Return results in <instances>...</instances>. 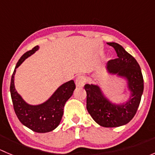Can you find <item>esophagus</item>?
<instances>
[{
    "mask_svg": "<svg viewBox=\"0 0 155 155\" xmlns=\"http://www.w3.org/2000/svg\"><path fill=\"white\" fill-rule=\"evenodd\" d=\"M85 83V78L83 76H79L76 79V85L77 87H82Z\"/></svg>",
    "mask_w": 155,
    "mask_h": 155,
    "instance_id": "obj_1",
    "label": "esophagus"
}]
</instances>
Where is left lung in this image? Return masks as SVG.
<instances>
[{
    "label": "left lung",
    "instance_id": "left-lung-1",
    "mask_svg": "<svg viewBox=\"0 0 155 155\" xmlns=\"http://www.w3.org/2000/svg\"><path fill=\"white\" fill-rule=\"evenodd\" d=\"M107 44L115 48L118 56V58L107 62L108 73L125 79L130 95L123 104H113L106 97L99 85L86 84V107L88 113L99 125L116 127L127 124L136 115L141 101L144 83L137 60L121 45L116 43Z\"/></svg>",
    "mask_w": 155,
    "mask_h": 155
}]
</instances>
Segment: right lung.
Returning a JSON list of instances; mask_svg holds the SVG:
<instances>
[{"instance_id":"right-lung-1","label":"right lung","mask_w":155,"mask_h":155,"mask_svg":"<svg viewBox=\"0 0 155 155\" xmlns=\"http://www.w3.org/2000/svg\"><path fill=\"white\" fill-rule=\"evenodd\" d=\"M38 49L39 46H35L25 53L17 62L11 78L10 94L14 110L20 122L34 132L47 133L55 129L60 124L65 103L73 95L76 85L73 80L65 82L46 102L39 105H31L26 103L15 90L14 83L15 70Z\"/></svg>"}]
</instances>
